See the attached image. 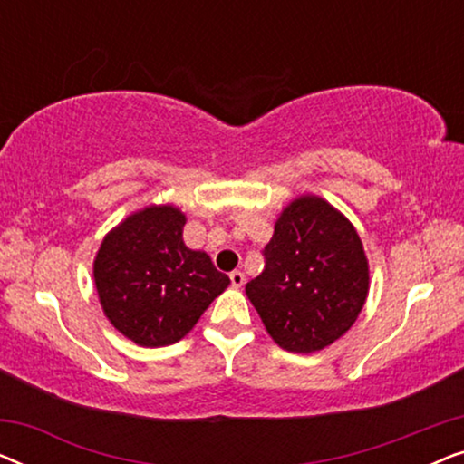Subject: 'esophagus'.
<instances>
[{"instance_id": "34e87169", "label": "esophagus", "mask_w": 464, "mask_h": 464, "mask_svg": "<svg viewBox=\"0 0 464 464\" xmlns=\"http://www.w3.org/2000/svg\"><path fill=\"white\" fill-rule=\"evenodd\" d=\"M230 281H232L234 287H243V285H245V272L243 270L230 272Z\"/></svg>"}]
</instances>
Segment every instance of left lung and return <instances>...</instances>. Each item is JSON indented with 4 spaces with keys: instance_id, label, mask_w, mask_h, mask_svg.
<instances>
[{
    "instance_id": "1",
    "label": "left lung",
    "mask_w": 464,
    "mask_h": 464,
    "mask_svg": "<svg viewBox=\"0 0 464 464\" xmlns=\"http://www.w3.org/2000/svg\"><path fill=\"white\" fill-rule=\"evenodd\" d=\"M246 297L278 346L321 351L344 335L367 297V259L344 215L316 196L285 208Z\"/></svg>"
}]
</instances>
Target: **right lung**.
I'll return each instance as SVG.
<instances>
[{
    "label": "right lung",
    "instance_id": "add662e5",
    "mask_svg": "<svg viewBox=\"0 0 464 464\" xmlns=\"http://www.w3.org/2000/svg\"><path fill=\"white\" fill-rule=\"evenodd\" d=\"M186 218L148 207L107 234L94 283L111 325L141 346H169L196 325L230 278L183 243Z\"/></svg>",
    "mask_w": 464,
    "mask_h": 464
}]
</instances>
